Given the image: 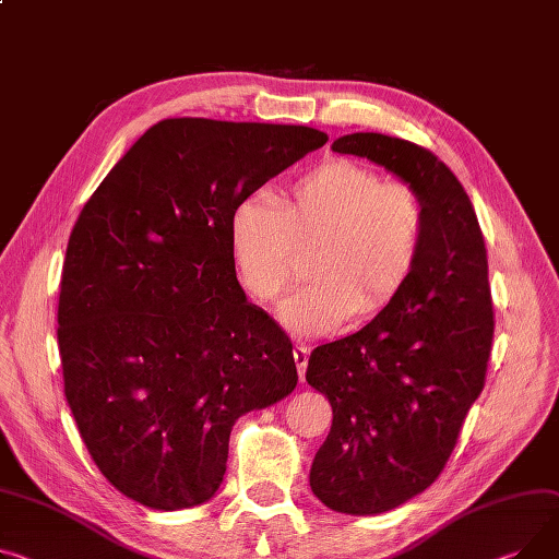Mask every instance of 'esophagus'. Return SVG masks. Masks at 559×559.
<instances>
[{"instance_id": "obj_1", "label": "esophagus", "mask_w": 559, "mask_h": 559, "mask_svg": "<svg viewBox=\"0 0 559 559\" xmlns=\"http://www.w3.org/2000/svg\"><path fill=\"white\" fill-rule=\"evenodd\" d=\"M308 357H310V350H308V346H304V344H296V346H294V361H296V368H299V378H301V382L306 380Z\"/></svg>"}]
</instances>
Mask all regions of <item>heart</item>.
Here are the masks:
<instances>
[{"instance_id": "heart-1", "label": "heart", "mask_w": 559, "mask_h": 559, "mask_svg": "<svg viewBox=\"0 0 559 559\" xmlns=\"http://www.w3.org/2000/svg\"><path fill=\"white\" fill-rule=\"evenodd\" d=\"M425 238L427 209L414 186L350 159L314 166L276 200L247 195L229 217L234 267L258 304H281L312 251L314 281L283 312L308 337L389 310L416 274Z\"/></svg>"}]
</instances>
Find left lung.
Instances as JSON below:
<instances>
[{"instance_id": "left-lung-1", "label": "left lung", "mask_w": 559, "mask_h": 559, "mask_svg": "<svg viewBox=\"0 0 559 559\" xmlns=\"http://www.w3.org/2000/svg\"><path fill=\"white\" fill-rule=\"evenodd\" d=\"M332 151L384 166L427 209L420 263L397 301L355 334L317 346L306 373L332 406L310 469L314 497L334 512L380 514L438 478L486 384L495 337L488 253L461 181L427 147L355 132Z\"/></svg>"}]
</instances>
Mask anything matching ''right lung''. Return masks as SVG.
Wrapping results in <instances>:
<instances>
[{"label":"right lung","instance_id":"1","mask_svg":"<svg viewBox=\"0 0 559 559\" xmlns=\"http://www.w3.org/2000/svg\"><path fill=\"white\" fill-rule=\"evenodd\" d=\"M325 141L306 126L166 119L83 206L58 301L64 395L92 461L128 499L209 501L234 423L294 391L289 337L236 278L229 217Z\"/></svg>","mask_w":559,"mask_h":559}]
</instances>
